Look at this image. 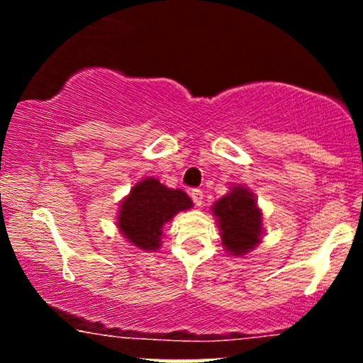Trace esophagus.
I'll return each instance as SVG.
<instances>
[{"mask_svg":"<svg viewBox=\"0 0 363 363\" xmlns=\"http://www.w3.org/2000/svg\"><path fill=\"white\" fill-rule=\"evenodd\" d=\"M189 194H191V198H193L196 206L203 205V191L201 189H191Z\"/></svg>","mask_w":363,"mask_h":363,"instance_id":"esophagus-1","label":"esophagus"}]
</instances>
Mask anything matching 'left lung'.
I'll return each mask as SVG.
<instances>
[{
  "label": "left lung",
  "mask_w": 363,
  "mask_h": 363,
  "mask_svg": "<svg viewBox=\"0 0 363 363\" xmlns=\"http://www.w3.org/2000/svg\"><path fill=\"white\" fill-rule=\"evenodd\" d=\"M213 213L218 220L223 247L234 256H242L256 247L261 237V211L252 193L237 186L215 203Z\"/></svg>",
  "instance_id": "obj_1"
}]
</instances>
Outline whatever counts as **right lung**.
<instances>
[{
  "label": "right lung",
  "mask_w": 363,
  "mask_h": 363,
  "mask_svg": "<svg viewBox=\"0 0 363 363\" xmlns=\"http://www.w3.org/2000/svg\"><path fill=\"white\" fill-rule=\"evenodd\" d=\"M191 206L193 201L184 191L169 189L157 179L148 177L133 187L123 201L118 227L128 242L145 251H155L162 244L164 225Z\"/></svg>",
  "instance_id": "add662e5"
}]
</instances>
